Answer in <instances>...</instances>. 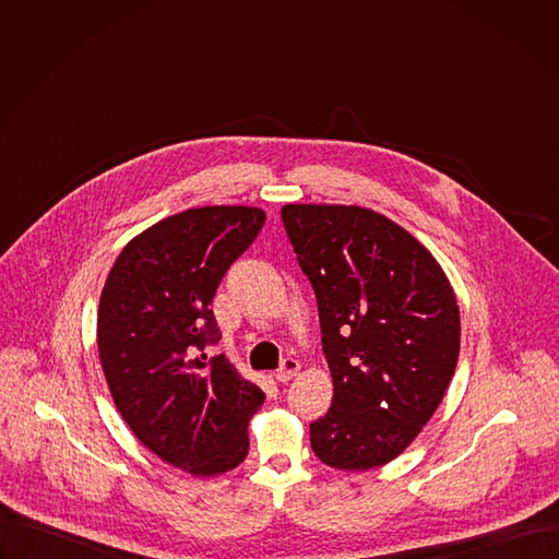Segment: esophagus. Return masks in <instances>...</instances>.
<instances>
[{"label": "esophagus", "instance_id": "1", "mask_svg": "<svg viewBox=\"0 0 559 559\" xmlns=\"http://www.w3.org/2000/svg\"><path fill=\"white\" fill-rule=\"evenodd\" d=\"M298 371H300V362H298L296 358H285V360L281 362V367L276 369V380H278V382H287V380H292Z\"/></svg>", "mask_w": 559, "mask_h": 559}]
</instances>
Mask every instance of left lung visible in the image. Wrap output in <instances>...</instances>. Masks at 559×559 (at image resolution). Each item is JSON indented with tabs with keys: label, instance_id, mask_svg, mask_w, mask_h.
Here are the masks:
<instances>
[{
	"label": "left lung",
	"instance_id": "left-lung-1",
	"mask_svg": "<svg viewBox=\"0 0 559 559\" xmlns=\"http://www.w3.org/2000/svg\"><path fill=\"white\" fill-rule=\"evenodd\" d=\"M334 378L330 412L309 425L318 460L367 471L401 455L429 423L460 354L455 294L436 259L382 214L285 205Z\"/></svg>",
	"mask_w": 559,
	"mask_h": 559
}]
</instances>
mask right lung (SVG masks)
Wrapping results in <instances>:
<instances>
[{
  "mask_svg": "<svg viewBox=\"0 0 559 559\" xmlns=\"http://www.w3.org/2000/svg\"><path fill=\"white\" fill-rule=\"evenodd\" d=\"M263 225L265 212L243 205L168 216L121 250L102 292L97 345L117 409L152 453L194 475L246 460L265 403L225 354H205L221 341L212 298Z\"/></svg>",
  "mask_w": 559,
  "mask_h": 559,
  "instance_id": "right-lung-1",
  "label": "right lung"
}]
</instances>
